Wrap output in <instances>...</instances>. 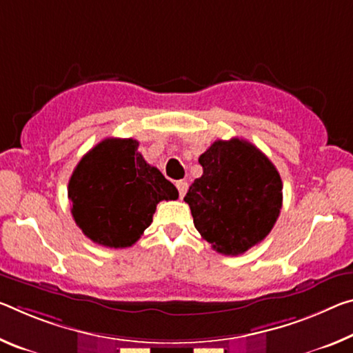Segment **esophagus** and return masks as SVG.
Masks as SVG:
<instances>
[{
  "mask_svg": "<svg viewBox=\"0 0 353 353\" xmlns=\"http://www.w3.org/2000/svg\"><path fill=\"white\" fill-rule=\"evenodd\" d=\"M176 187L179 190V196H181V198L185 196V193H187V190H188V183L185 181H177L176 182Z\"/></svg>",
  "mask_w": 353,
  "mask_h": 353,
  "instance_id": "1",
  "label": "esophagus"
}]
</instances>
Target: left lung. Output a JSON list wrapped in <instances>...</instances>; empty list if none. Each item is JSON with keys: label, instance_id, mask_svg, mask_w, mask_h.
I'll return each mask as SVG.
<instances>
[{"label": "left lung", "instance_id": "left-lung-1", "mask_svg": "<svg viewBox=\"0 0 353 353\" xmlns=\"http://www.w3.org/2000/svg\"><path fill=\"white\" fill-rule=\"evenodd\" d=\"M203 176L183 201L212 248L237 256L261 243L279 216L283 182L275 165L240 138L216 139L199 157Z\"/></svg>", "mask_w": 353, "mask_h": 353}]
</instances>
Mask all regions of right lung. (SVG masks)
Listing matches in <instances>:
<instances>
[{
    "instance_id": "add662e5",
    "label": "right lung",
    "mask_w": 353,
    "mask_h": 353,
    "mask_svg": "<svg viewBox=\"0 0 353 353\" xmlns=\"http://www.w3.org/2000/svg\"><path fill=\"white\" fill-rule=\"evenodd\" d=\"M138 146L133 138H105L72 172V216L102 247H132L152 223L157 204L179 198L177 188L143 159Z\"/></svg>"
}]
</instances>
